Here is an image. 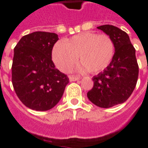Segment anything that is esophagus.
Listing matches in <instances>:
<instances>
[{"mask_svg":"<svg viewBox=\"0 0 148 148\" xmlns=\"http://www.w3.org/2000/svg\"><path fill=\"white\" fill-rule=\"evenodd\" d=\"M69 78H70V81H71V82H75V81H77L80 79V77H78V76H75V75L70 76V77H69Z\"/></svg>","mask_w":148,"mask_h":148,"instance_id":"34e87169","label":"esophagus"}]
</instances>
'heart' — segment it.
Wrapping results in <instances>:
<instances>
[{
	"instance_id": "heart-1",
	"label": "heart",
	"mask_w": 148,
	"mask_h": 148,
	"mask_svg": "<svg viewBox=\"0 0 148 148\" xmlns=\"http://www.w3.org/2000/svg\"><path fill=\"white\" fill-rule=\"evenodd\" d=\"M114 53V42L108 35L84 32L73 36L63 45L55 46L52 59L60 71L69 72L79 57L82 63L78 67L79 71L98 73L109 66Z\"/></svg>"
}]
</instances>
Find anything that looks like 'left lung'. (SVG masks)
Here are the masks:
<instances>
[{
	"instance_id": "obj_1",
	"label": "left lung",
	"mask_w": 148,
	"mask_h": 148,
	"mask_svg": "<svg viewBox=\"0 0 148 148\" xmlns=\"http://www.w3.org/2000/svg\"><path fill=\"white\" fill-rule=\"evenodd\" d=\"M110 36L115 45L111 62L93 77V86L87 93L90 101L101 108H110L126 101L136 86L139 66L136 49L125 32L113 25L97 27Z\"/></svg>"
}]
</instances>
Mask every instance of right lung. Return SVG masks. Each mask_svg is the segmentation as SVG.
Masks as SVG:
<instances>
[{"label": "right lung", "instance_id": "right-lung-1", "mask_svg": "<svg viewBox=\"0 0 148 148\" xmlns=\"http://www.w3.org/2000/svg\"><path fill=\"white\" fill-rule=\"evenodd\" d=\"M58 35L35 32L24 36L14 48L12 82L16 95L27 108L47 111L62 97L69 78L55 68L51 52Z\"/></svg>", "mask_w": 148, "mask_h": 148}]
</instances>
